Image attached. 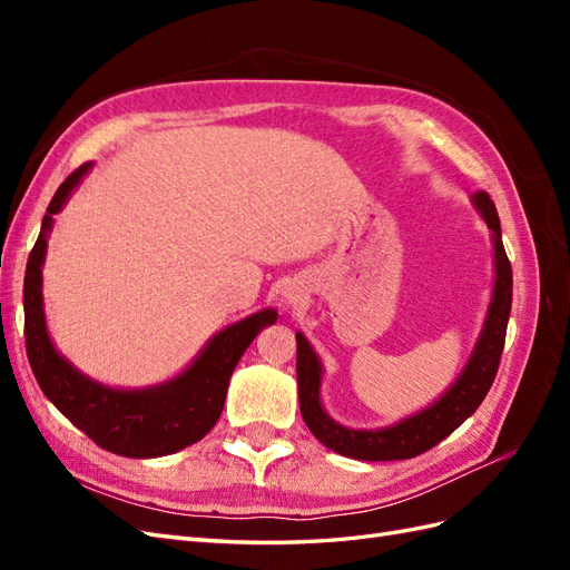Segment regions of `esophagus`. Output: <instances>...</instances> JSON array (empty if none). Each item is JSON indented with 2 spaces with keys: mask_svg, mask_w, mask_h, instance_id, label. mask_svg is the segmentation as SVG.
<instances>
[{
  "mask_svg": "<svg viewBox=\"0 0 570 570\" xmlns=\"http://www.w3.org/2000/svg\"><path fill=\"white\" fill-rule=\"evenodd\" d=\"M285 297H287V302H295V299H297V295H295V292H287V295H285Z\"/></svg>",
  "mask_w": 570,
  "mask_h": 570,
  "instance_id": "obj_1",
  "label": "esophagus"
}]
</instances>
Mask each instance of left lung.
<instances>
[{
    "label": "left lung",
    "instance_id": "obj_1",
    "mask_svg": "<svg viewBox=\"0 0 570 570\" xmlns=\"http://www.w3.org/2000/svg\"><path fill=\"white\" fill-rule=\"evenodd\" d=\"M475 212L488 223L492 230L494 247V285L482 331L475 340V347L465 361L463 371L456 381L446 387L440 400L430 406L411 413V416L396 421L385 428H347L327 416L321 402V383H323V364L314 352L312 342L297 333V385H299V411L306 428L312 430L314 438L342 456L358 461H396L413 459L430 446L442 442L446 435L471 416V413L485 400L488 390L499 368L502 358L507 323L511 314V264L502 245V228H499V216L494 202L488 193H475L471 197Z\"/></svg>",
    "mask_w": 570,
    "mask_h": 570
}]
</instances>
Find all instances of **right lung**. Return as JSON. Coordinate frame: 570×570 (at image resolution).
Listing matches in <instances>:
<instances>
[{
  "mask_svg": "<svg viewBox=\"0 0 570 570\" xmlns=\"http://www.w3.org/2000/svg\"><path fill=\"white\" fill-rule=\"evenodd\" d=\"M92 170L82 164L51 197L38 243L32 247L23 281L26 352L47 400L80 428L101 450L128 459H157L176 454L199 442L216 425L226 404L230 375L239 356L264 327L278 321L275 308H262L243 321L223 327L183 373L151 387H109L78 371L47 331L42 299V266L55 216Z\"/></svg>",
  "mask_w": 570,
  "mask_h": 570,
  "instance_id": "add662e5",
  "label": "right lung"
}]
</instances>
